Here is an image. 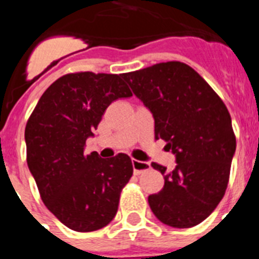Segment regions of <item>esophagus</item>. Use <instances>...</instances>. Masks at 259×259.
<instances>
[{"label":"esophagus","mask_w":259,"mask_h":259,"mask_svg":"<svg viewBox=\"0 0 259 259\" xmlns=\"http://www.w3.org/2000/svg\"><path fill=\"white\" fill-rule=\"evenodd\" d=\"M132 167H134L135 175H140L144 171L149 170L150 164L148 162L139 161V159H132Z\"/></svg>","instance_id":"1"}]
</instances>
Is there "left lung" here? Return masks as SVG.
Instances as JSON below:
<instances>
[{
	"mask_svg": "<svg viewBox=\"0 0 259 259\" xmlns=\"http://www.w3.org/2000/svg\"><path fill=\"white\" fill-rule=\"evenodd\" d=\"M132 92L154 118L155 140L163 139L176 166L153 162L164 185L148 202L162 223L197 226L223 198L236 139L227 107L211 87L182 62H163L123 74Z\"/></svg>",
	"mask_w": 259,
	"mask_h": 259,
	"instance_id": "left-lung-1",
	"label": "left lung"
}]
</instances>
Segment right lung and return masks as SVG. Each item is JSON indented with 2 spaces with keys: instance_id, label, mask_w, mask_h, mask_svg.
<instances>
[{
  "instance_id": "obj_1",
  "label": "right lung",
  "mask_w": 259,
  "mask_h": 259,
  "mask_svg": "<svg viewBox=\"0 0 259 259\" xmlns=\"http://www.w3.org/2000/svg\"><path fill=\"white\" fill-rule=\"evenodd\" d=\"M123 74L77 72L56 80L38 100L26 125L27 163L45 206L77 232L100 230L118 211L131 179V158L119 153L85 155V141L118 98L131 97Z\"/></svg>"
}]
</instances>
